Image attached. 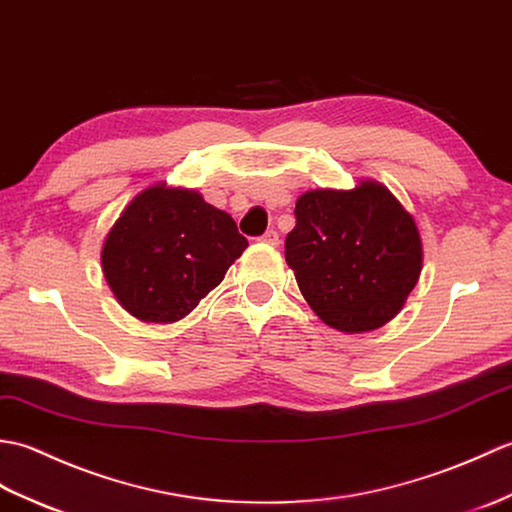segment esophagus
I'll use <instances>...</instances> for the list:
<instances>
[{"mask_svg": "<svg viewBox=\"0 0 512 512\" xmlns=\"http://www.w3.org/2000/svg\"><path fill=\"white\" fill-rule=\"evenodd\" d=\"M260 243H265V245H271V247H276L278 243H280V238H278V232L276 230H267L263 236H260Z\"/></svg>", "mask_w": 512, "mask_h": 512, "instance_id": "esophagus-1", "label": "esophagus"}]
</instances>
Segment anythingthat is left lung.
I'll use <instances>...</instances> for the list:
<instances>
[{
  "label": "left lung",
  "instance_id": "left-lung-1",
  "mask_svg": "<svg viewBox=\"0 0 512 512\" xmlns=\"http://www.w3.org/2000/svg\"><path fill=\"white\" fill-rule=\"evenodd\" d=\"M285 258L322 322L366 333L403 309L423 267V245L392 192L361 181L352 190H309L295 201Z\"/></svg>",
  "mask_w": 512,
  "mask_h": 512
}]
</instances>
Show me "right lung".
Instances as JSON below:
<instances>
[{"label": "right lung", "mask_w": 512, "mask_h": 512, "mask_svg": "<svg viewBox=\"0 0 512 512\" xmlns=\"http://www.w3.org/2000/svg\"><path fill=\"white\" fill-rule=\"evenodd\" d=\"M230 214L195 190H142L102 245V271L118 302L142 322L186 317L245 252Z\"/></svg>", "instance_id": "obj_1"}]
</instances>
